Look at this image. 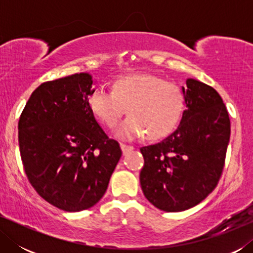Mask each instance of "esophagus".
<instances>
[{"instance_id": "obj_1", "label": "esophagus", "mask_w": 253, "mask_h": 253, "mask_svg": "<svg viewBox=\"0 0 253 253\" xmlns=\"http://www.w3.org/2000/svg\"><path fill=\"white\" fill-rule=\"evenodd\" d=\"M121 148H122L123 155L129 154L130 152L133 150V147H132V146H130V145H126V144H121Z\"/></svg>"}]
</instances>
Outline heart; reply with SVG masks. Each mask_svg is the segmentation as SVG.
Masks as SVG:
<instances>
[{
  "label": "heart",
  "instance_id": "1",
  "mask_svg": "<svg viewBox=\"0 0 253 253\" xmlns=\"http://www.w3.org/2000/svg\"><path fill=\"white\" fill-rule=\"evenodd\" d=\"M87 102L109 127L119 122L127 107L131 115L117 126V137L134 139L147 133L150 139H160L177 126L184 99L174 83L152 75H132L117 79L113 89L98 86L89 93Z\"/></svg>",
  "mask_w": 253,
  "mask_h": 253
}]
</instances>
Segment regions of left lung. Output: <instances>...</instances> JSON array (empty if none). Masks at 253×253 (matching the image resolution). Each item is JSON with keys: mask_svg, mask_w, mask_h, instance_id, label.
Returning a JSON list of instances; mask_svg holds the SVG:
<instances>
[{"mask_svg": "<svg viewBox=\"0 0 253 253\" xmlns=\"http://www.w3.org/2000/svg\"><path fill=\"white\" fill-rule=\"evenodd\" d=\"M185 109L174 132L140 148V185L152 205L181 212L203 202L215 188L224 166L230 120L219 93L193 78L182 86Z\"/></svg>", "mask_w": 253, "mask_h": 253, "instance_id": "1", "label": "left lung"}]
</instances>
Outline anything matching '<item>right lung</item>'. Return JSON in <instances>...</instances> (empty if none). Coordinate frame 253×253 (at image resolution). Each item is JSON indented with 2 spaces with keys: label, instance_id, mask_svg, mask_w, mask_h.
Wrapping results in <instances>:
<instances>
[{
  "label": "right lung",
  "instance_id": "obj_1",
  "mask_svg": "<svg viewBox=\"0 0 253 253\" xmlns=\"http://www.w3.org/2000/svg\"><path fill=\"white\" fill-rule=\"evenodd\" d=\"M93 85L87 72L43 83L18 122L27 178L44 200L67 212L87 210L102 198L122 155L88 107Z\"/></svg>",
  "mask_w": 253,
  "mask_h": 253
}]
</instances>
